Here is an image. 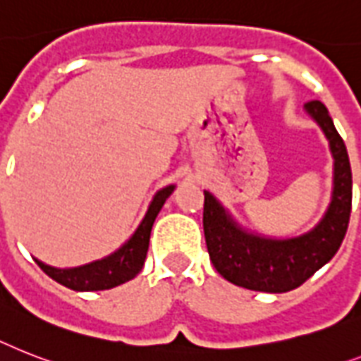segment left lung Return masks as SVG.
<instances>
[{"label":"left lung","instance_id":"obj_1","mask_svg":"<svg viewBox=\"0 0 361 361\" xmlns=\"http://www.w3.org/2000/svg\"><path fill=\"white\" fill-rule=\"evenodd\" d=\"M304 109L330 142L334 157L332 202L317 226L291 239H271L243 230L215 196L204 190V235L213 267L228 282L263 293H286L302 286L336 256L347 233L353 207V172L345 142L321 102Z\"/></svg>","mask_w":361,"mask_h":361}]
</instances>
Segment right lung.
Returning a JSON list of instances; mask_svg holds the SVG:
<instances>
[{
	"mask_svg": "<svg viewBox=\"0 0 361 361\" xmlns=\"http://www.w3.org/2000/svg\"><path fill=\"white\" fill-rule=\"evenodd\" d=\"M174 189L176 185H169L155 192L145 219L139 224V228L135 230L133 235L130 237V241L124 243L111 256L98 259V262L87 263V265L74 267V269H55V267L46 265L38 259H35V262L49 278H54L55 282L68 287V289H74V291H104V289H111V287H116L120 283L130 282L131 278L139 274L142 265H145L155 216Z\"/></svg>",
	"mask_w": 361,
	"mask_h": 361,
	"instance_id": "right-lung-1",
	"label": "right lung"
}]
</instances>
